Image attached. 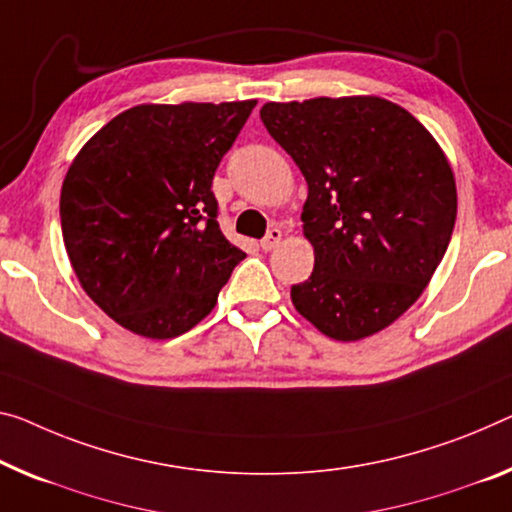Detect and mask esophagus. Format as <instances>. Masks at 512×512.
Masks as SVG:
<instances>
[{"instance_id":"esophagus-1","label":"esophagus","mask_w":512,"mask_h":512,"mask_svg":"<svg viewBox=\"0 0 512 512\" xmlns=\"http://www.w3.org/2000/svg\"><path fill=\"white\" fill-rule=\"evenodd\" d=\"M281 242V231L279 229H270L265 233V238L261 240V249L263 251H272Z\"/></svg>"}]
</instances>
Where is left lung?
Instances as JSON below:
<instances>
[{
  "instance_id": "left-lung-1",
  "label": "left lung",
  "mask_w": 512,
  "mask_h": 512,
  "mask_svg": "<svg viewBox=\"0 0 512 512\" xmlns=\"http://www.w3.org/2000/svg\"><path fill=\"white\" fill-rule=\"evenodd\" d=\"M261 119L309 185L316 263L290 288L295 309L336 341L380 332L419 300L451 242L458 194L442 148L373 96L267 102Z\"/></svg>"
}]
</instances>
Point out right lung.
I'll list each match as a JSON object with an SVG mask.
<instances>
[{
  "instance_id": "add662e5",
  "label": "right lung",
  "mask_w": 512,
  "mask_h": 512,
  "mask_svg": "<svg viewBox=\"0 0 512 512\" xmlns=\"http://www.w3.org/2000/svg\"><path fill=\"white\" fill-rule=\"evenodd\" d=\"M254 107H132L70 164L59 203L68 258L86 295L130 332L185 334L245 258L219 229L212 178Z\"/></svg>"
}]
</instances>
